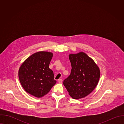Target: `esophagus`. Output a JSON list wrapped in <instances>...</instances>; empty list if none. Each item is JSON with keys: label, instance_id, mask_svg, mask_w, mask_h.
Wrapping results in <instances>:
<instances>
[{"label": "esophagus", "instance_id": "esophagus-1", "mask_svg": "<svg viewBox=\"0 0 124 124\" xmlns=\"http://www.w3.org/2000/svg\"><path fill=\"white\" fill-rule=\"evenodd\" d=\"M58 82L60 83V84H61L62 83V79H58Z\"/></svg>", "mask_w": 124, "mask_h": 124}]
</instances>
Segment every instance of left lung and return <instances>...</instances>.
<instances>
[{"mask_svg":"<svg viewBox=\"0 0 124 124\" xmlns=\"http://www.w3.org/2000/svg\"><path fill=\"white\" fill-rule=\"evenodd\" d=\"M72 70L70 75L63 81L69 95L74 99L83 98L97 86L100 77L99 67L85 53L70 54Z\"/></svg>","mask_w":124,"mask_h":124,"instance_id":"1","label":"left lung"}]
</instances>
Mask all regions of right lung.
<instances>
[{"instance_id": "1", "label": "right lung", "mask_w": 124, "mask_h": 124, "mask_svg": "<svg viewBox=\"0 0 124 124\" xmlns=\"http://www.w3.org/2000/svg\"><path fill=\"white\" fill-rule=\"evenodd\" d=\"M53 54L39 51L28 57L21 65L19 78L24 90L37 98L47 94L56 83L54 74L49 68Z\"/></svg>"}]
</instances>
